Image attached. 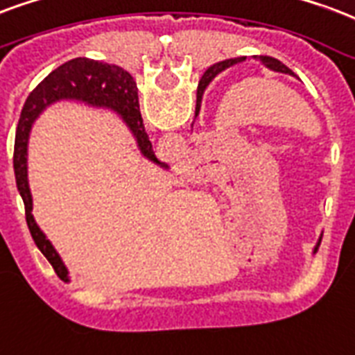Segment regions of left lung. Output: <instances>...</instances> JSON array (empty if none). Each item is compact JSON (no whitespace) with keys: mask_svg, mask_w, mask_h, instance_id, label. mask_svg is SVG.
<instances>
[{"mask_svg":"<svg viewBox=\"0 0 355 355\" xmlns=\"http://www.w3.org/2000/svg\"><path fill=\"white\" fill-rule=\"evenodd\" d=\"M254 58H256V60H259V62H261L265 67H269L271 71H277V73H286V75H293V73H291V69H288V67H286L282 62H278L277 58H271V56H254ZM244 60H246V58H231V60L218 62V64H214L212 67H209V69L205 71V75L201 77V80H199V86H198V103H196V116H198L199 109H201V99H203L205 88H207V86L212 83V78L216 77V75H220V73L227 69V67H231V65L241 64V62H244ZM320 241H322V239H320ZM320 241H318L314 252L318 250V246H320Z\"/></svg>","mask_w":355,"mask_h":355,"instance_id":"1","label":"left lung"}]
</instances>
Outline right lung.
I'll return each instance as SVG.
<instances>
[{"label":"right lung","mask_w":355,"mask_h":355,"mask_svg":"<svg viewBox=\"0 0 355 355\" xmlns=\"http://www.w3.org/2000/svg\"><path fill=\"white\" fill-rule=\"evenodd\" d=\"M62 99H75L92 107H105V109L114 111L131 130L143 156L148 157L154 164H159V162L152 150V143L148 141V135L143 128V118L139 111L137 84L122 67L90 60V58H75L49 73L33 88L24 103L20 120H18L15 156H12L15 177H17L18 191L22 196L26 222L30 227L31 237L37 244L39 250L43 252L44 258L51 261L58 277L67 282L69 280L67 267L46 235L39 230L37 222L31 214L33 201H31L30 184H28V141H30L31 125L49 105L62 101Z\"/></svg>","instance_id":"add662e5"}]
</instances>
